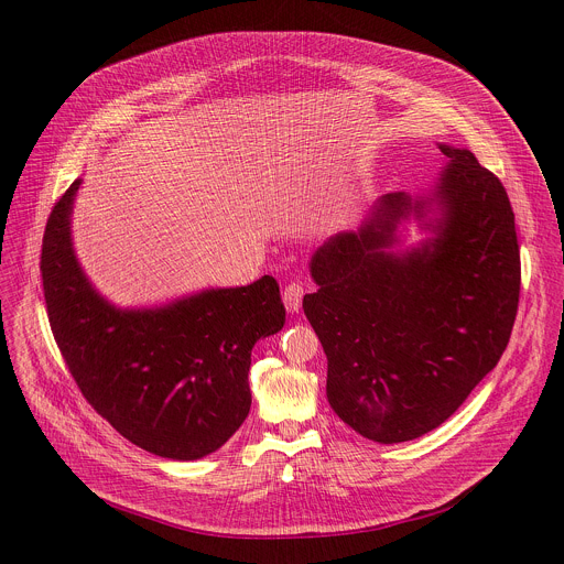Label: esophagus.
<instances>
[{"mask_svg":"<svg viewBox=\"0 0 564 564\" xmlns=\"http://www.w3.org/2000/svg\"><path fill=\"white\" fill-rule=\"evenodd\" d=\"M303 294H305V290H303V285H301L299 281H290V283L285 285V290H283V303H285L288 312H299L301 301H303Z\"/></svg>","mask_w":564,"mask_h":564,"instance_id":"esophagus-1","label":"esophagus"}]
</instances>
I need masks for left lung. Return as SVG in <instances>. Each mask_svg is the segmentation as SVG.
<instances>
[{
	"instance_id": "obj_1",
	"label": "left lung",
	"mask_w": 564,
	"mask_h": 564,
	"mask_svg": "<svg viewBox=\"0 0 564 564\" xmlns=\"http://www.w3.org/2000/svg\"><path fill=\"white\" fill-rule=\"evenodd\" d=\"M448 158L435 238L390 254L422 200L379 198L370 218L312 257L303 312L328 357V401L359 435L397 444L444 424L507 350L520 301L516 216L500 178L468 149Z\"/></svg>"
}]
</instances>
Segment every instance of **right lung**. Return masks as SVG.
Segmentation results:
<instances>
[{"label": "right lung", "instance_id": "right-lung-1", "mask_svg": "<svg viewBox=\"0 0 564 564\" xmlns=\"http://www.w3.org/2000/svg\"><path fill=\"white\" fill-rule=\"evenodd\" d=\"M77 187L79 181L53 205L40 261L48 324L68 372L131 444L170 459L205 457L250 413L252 348L285 324L279 283L263 276L165 307L118 310L73 257Z\"/></svg>", "mask_w": 564, "mask_h": 564}]
</instances>
